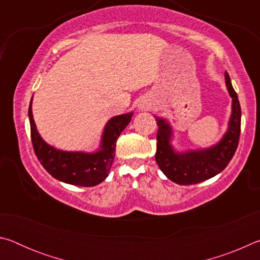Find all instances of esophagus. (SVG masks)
I'll return each mask as SVG.
<instances>
[{"instance_id": "34e87169", "label": "esophagus", "mask_w": 260, "mask_h": 260, "mask_svg": "<svg viewBox=\"0 0 260 260\" xmlns=\"http://www.w3.org/2000/svg\"><path fill=\"white\" fill-rule=\"evenodd\" d=\"M149 107H150V105H149L148 103H141V104L139 105V108L142 109V110H148Z\"/></svg>"}]
</instances>
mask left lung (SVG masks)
<instances>
[{
	"label": "left lung",
	"mask_w": 260,
	"mask_h": 260,
	"mask_svg": "<svg viewBox=\"0 0 260 260\" xmlns=\"http://www.w3.org/2000/svg\"><path fill=\"white\" fill-rule=\"evenodd\" d=\"M225 78L227 89L233 99L232 116L227 133L214 147L199 151L174 152L170 143L172 139L170 125L161 118H156L158 132L155 158L161 172L171 181L187 186L205 181L221 172L234 156L241 134V107L227 72Z\"/></svg>",
	"instance_id": "obj_1"
}]
</instances>
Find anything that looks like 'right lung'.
Masks as SVG:
<instances>
[{
    "instance_id": "right-lung-1",
    "label": "right lung",
    "mask_w": 260,
    "mask_h": 260,
    "mask_svg": "<svg viewBox=\"0 0 260 260\" xmlns=\"http://www.w3.org/2000/svg\"><path fill=\"white\" fill-rule=\"evenodd\" d=\"M30 139L35 155L45 170L55 179L80 187H93L109 175L114 155L116 142L121 132L132 119V113L120 114L108 121L98 152H70L50 147L39 135L32 114V101L28 108Z\"/></svg>"
}]
</instances>
